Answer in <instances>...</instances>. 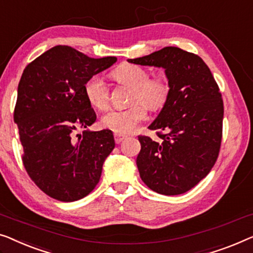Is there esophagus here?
<instances>
[{
  "label": "esophagus",
  "instance_id": "obj_1",
  "mask_svg": "<svg viewBox=\"0 0 253 253\" xmlns=\"http://www.w3.org/2000/svg\"><path fill=\"white\" fill-rule=\"evenodd\" d=\"M114 137H115V142H116V144H121V142H122L124 139H126V135L120 134V133H115Z\"/></svg>",
  "mask_w": 253,
  "mask_h": 253
}]
</instances>
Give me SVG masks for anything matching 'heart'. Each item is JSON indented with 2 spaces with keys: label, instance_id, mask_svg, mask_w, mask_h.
I'll return each instance as SVG.
<instances>
[{
  "label": "heart",
  "instance_id": "obj_1",
  "mask_svg": "<svg viewBox=\"0 0 253 253\" xmlns=\"http://www.w3.org/2000/svg\"><path fill=\"white\" fill-rule=\"evenodd\" d=\"M120 83L133 89L132 106L122 111L113 109L102 116L101 126L115 133H130L147 118V108H162L169 98L170 85L161 75L149 78L147 69L138 65L126 64L113 73ZM86 99L94 108L104 111L109 105V90L100 75H93L84 84Z\"/></svg>",
  "mask_w": 253,
  "mask_h": 253
}]
</instances>
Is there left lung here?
<instances>
[{
    "label": "left lung",
    "mask_w": 253,
    "mask_h": 253,
    "mask_svg": "<svg viewBox=\"0 0 253 253\" xmlns=\"http://www.w3.org/2000/svg\"><path fill=\"white\" fill-rule=\"evenodd\" d=\"M129 63L166 69L170 94L148 126L160 140L138 135L141 180L162 195L188 192L206 178L220 151L224 102L210 68L195 53L166 46Z\"/></svg>",
    "instance_id": "8db88e82"
}]
</instances>
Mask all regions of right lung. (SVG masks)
<instances>
[{
	"instance_id": "1",
	"label": "right lung",
	"mask_w": 253,
	"mask_h": 253,
	"mask_svg": "<svg viewBox=\"0 0 253 253\" xmlns=\"http://www.w3.org/2000/svg\"><path fill=\"white\" fill-rule=\"evenodd\" d=\"M116 60L94 59L72 46L57 45L24 69L13 112L21 159L34 184L54 200L73 202L92 192L115 147L111 130L82 134L76 130L97 119L84 84Z\"/></svg>"
}]
</instances>
